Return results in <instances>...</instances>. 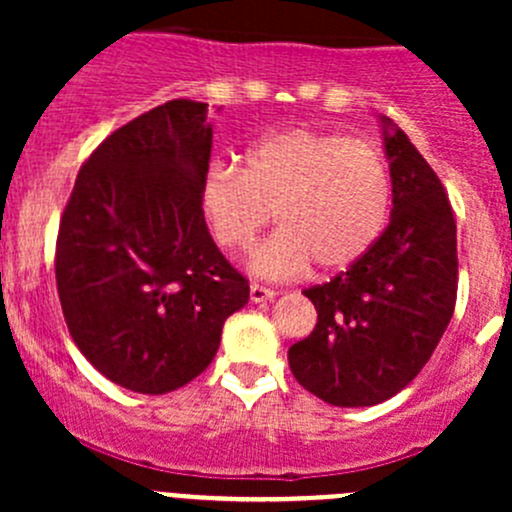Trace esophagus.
<instances>
[{
    "mask_svg": "<svg viewBox=\"0 0 512 512\" xmlns=\"http://www.w3.org/2000/svg\"><path fill=\"white\" fill-rule=\"evenodd\" d=\"M270 299H275V292L262 285H250V302L255 304H262V302H270Z\"/></svg>",
    "mask_w": 512,
    "mask_h": 512,
    "instance_id": "obj_1",
    "label": "esophagus"
}]
</instances>
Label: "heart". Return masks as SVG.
<instances>
[{
	"label": "heart",
	"mask_w": 512,
	"mask_h": 512,
	"mask_svg": "<svg viewBox=\"0 0 512 512\" xmlns=\"http://www.w3.org/2000/svg\"><path fill=\"white\" fill-rule=\"evenodd\" d=\"M389 208V168L371 143L307 128L260 138L242 168L213 165L200 183V213L223 250H247L275 210L282 227L250 257L265 280H294L314 262L347 270L379 240Z\"/></svg>",
	"instance_id": "b5f03b06"
}]
</instances>
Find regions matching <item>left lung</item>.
<instances>
[{
  "instance_id": "obj_1",
  "label": "left lung",
  "mask_w": 512,
  "mask_h": 512,
  "mask_svg": "<svg viewBox=\"0 0 512 512\" xmlns=\"http://www.w3.org/2000/svg\"><path fill=\"white\" fill-rule=\"evenodd\" d=\"M379 123L389 227L347 272L304 289L317 327L287 352L294 379L342 409L376 406L414 381L456 307V220L446 190L409 136L389 116Z\"/></svg>"
}]
</instances>
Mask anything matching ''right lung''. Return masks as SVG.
<instances>
[{"instance_id": "right-lung-1", "label": "right lung", "mask_w": 512, "mask_h": 512, "mask_svg": "<svg viewBox=\"0 0 512 512\" xmlns=\"http://www.w3.org/2000/svg\"><path fill=\"white\" fill-rule=\"evenodd\" d=\"M210 148L208 103L156 106L91 153L61 218L56 287L71 337L136 394L203 374L225 319L250 299L200 213Z\"/></svg>"}]
</instances>
